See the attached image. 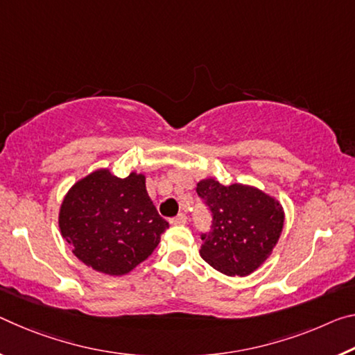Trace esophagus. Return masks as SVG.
I'll return each instance as SVG.
<instances>
[{
    "instance_id": "34e87169",
    "label": "esophagus",
    "mask_w": 355,
    "mask_h": 355,
    "mask_svg": "<svg viewBox=\"0 0 355 355\" xmlns=\"http://www.w3.org/2000/svg\"><path fill=\"white\" fill-rule=\"evenodd\" d=\"M168 223H171V224H187L188 223V216L184 215V213H178L175 218L168 219Z\"/></svg>"
}]
</instances>
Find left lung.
<instances>
[{
	"mask_svg": "<svg viewBox=\"0 0 355 355\" xmlns=\"http://www.w3.org/2000/svg\"><path fill=\"white\" fill-rule=\"evenodd\" d=\"M196 191L213 215L211 230L202 235L200 257L227 277H246L272 256L284 226L281 202L250 184L224 187L200 180Z\"/></svg>",
	"mask_w": 355,
	"mask_h": 355,
	"instance_id": "8db88e82",
	"label": "left lung"
}]
</instances>
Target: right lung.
I'll list each match as a JSON object with an SVG mask.
<instances>
[{"mask_svg":"<svg viewBox=\"0 0 355 355\" xmlns=\"http://www.w3.org/2000/svg\"><path fill=\"white\" fill-rule=\"evenodd\" d=\"M58 226L78 261L121 277L155 251L168 223L151 202L144 173L118 178L109 168H98L67 191Z\"/></svg>","mask_w":355,"mask_h":355,"instance_id":"1","label":"right lung"}]
</instances>
